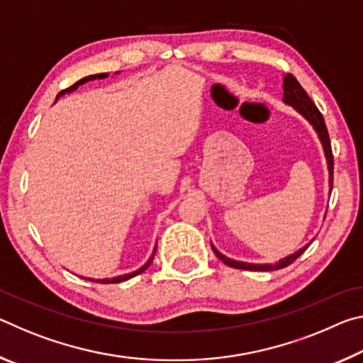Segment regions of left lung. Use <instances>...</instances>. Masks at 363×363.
Masks as SVG:
<instances>
[{
  "mask_svg": "<svg viewBox=\"0 0 363 363\" xmlns=\"http://www.w3.org/2000/svg\"><path fill=\"white\" fill-rule=\"evenodd\" d=\"M284 104L286 106H291L296 112L303 116L304 120L309 121V125L314 128V131L317 133V138L320 140V144L323 147V153H325V158H327V167H328V184H330V194H331V187H333V153H331V144H330V138H328V131H327V126H325V121H323V116L322 113L318 112V108L315 107V104L311 101V97L307 96L306 91L303 89V86L298 83V79L294 78L293 75H288L284 77ZM311 243L304 245L303 248H299L298 251H294V253L288 255L285 257H281L280 261H277L275 264H253V262H243V261H235V259H230V257L224 256L223 253H219V251L214 248V245L211 243V248L216 256L219 257L220 261L227 266H230L233 269H243V270H277L281 267H286L288 264H291L293 261H296L298 257L304 253L309 247Z\"/></svg>",
  "mask_w": 363,
  "mask_h": 363,
  "instance_id": "1",
  "label": "left lung"
}]
</instances>
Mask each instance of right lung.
<instances>
[{
	"instance_id": "1",
	"label": "right lung",
	"mask_w": 363,
	"mask_h": 363,
	"mask_svg": "<svg viewBox=\"0 0 363 363\" xmlns=\"http://www.w3.org/2000/svg\"><path fill=\"white\" fill-rule=\"evenodd\" d=\"M116 73H120V72H116ZM107 77H108V73H96V75H89V77H84V78H82V79H78V82H77L75 84H73V86H70V88H67V89H64V91H60V93H59V94H57V97H56V101L59 99V97H62L64 94L73 93V91L78 89L79 86L84 84V83L93 82V79H104V78H107ZM155 251H157V247H155V250H153V253H152V256L149 257V261H147L143 267H139L138 270H134V272L123 274V275H116V277H112V279H89V277H88V280H89V281H99V284H120V281L130 280V279H133V277H136L138 274L144 272V270L150 266V262L153 261V255H155Z\"/></svg>"
}]
</instances>
